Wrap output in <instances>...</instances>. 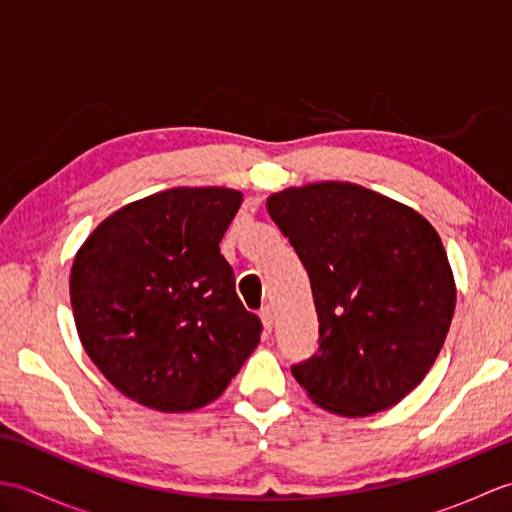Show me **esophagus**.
<instances>
[{
  "label": "esophagus",
  "instance_id": "1",
  "mask_svg": "<svg viewBox=\"0 0 512 512\" xmlns=\"http://www.w3.org/2000/svg\"><path fill=\"white\" fill-rule=\"evenodd\" d=\"M259 319H262V323H264V330H266V332L273 330V323H275V314H273V308L266 306V308L259 310Z\"/></svg>",
  "mask_w": 512,
  "mask_h": 512
}]
</instances>
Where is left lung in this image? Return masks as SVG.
<instances>
[{"label":"left lung","instance_id":"obj_1","mask_svg":"<svg viewBox=\"0 0 512 512\" xmlns=\"http://www.w3.org/2000/svg\"><path fill=\"white\" fill-rule=\"evenodd\" d=\"M308 270L319 350L292 365L312 402L345 418L394 407L447 339L455 281L420 213L352 182H317L266 202Z\"/></svg>","mask_w":512,"mask_h":512}]
</instances>
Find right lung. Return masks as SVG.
<instances>
[{
	"label": "right lung",
	"instance_id": "right-lung-1",
	"mask_svg": "<svg viewBox=\"0 0 512 512\" xmlns=\"http://www.w3.org/2000/svg\"><path fill=\"white\" fill-rule=\"evenodd\" d=\"M242 193L178 187L136 200L94 228L74 257L70 301L85 352L140 405H209L262 334L220 253Z\"/></svg>",
	"mask_w": 512,
	"mask_h": 512
}]
</instances>
